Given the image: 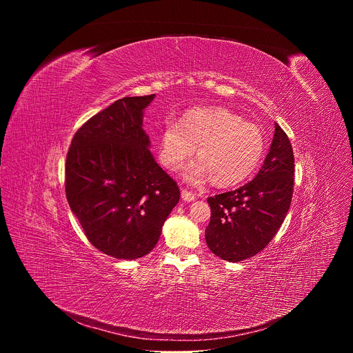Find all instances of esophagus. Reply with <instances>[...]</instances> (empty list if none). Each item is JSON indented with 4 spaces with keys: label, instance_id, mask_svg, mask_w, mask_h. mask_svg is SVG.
Wrapping results in <instances>:
<instances>
[{
    "label": "esophagus",
    "instance_id": "1",
    "mask_svg": "<svg viewBox=\"0 0 353 353\" xmlns=\"http://www.w3.org/2000/svg\"><path fill=\"white\" fill-rule=\"evenodd\" d=\"M181 198L183 201H187V203H191V201L195 199V195L187 190H181Z\"/></svg>",
    "mask_w": 353,
    "mask_h": 353
}]
</instances>
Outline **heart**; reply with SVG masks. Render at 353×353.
Listing matches in <instances>:
<instances>
[{
	"label": "heart",
	"instance_id": "obj_1",
	"mask_svg": "<svg viewBox=\"0 0 353 353\" xmlns=\"http://www.w3.org/2000/svg\"><path fill=\"white\" fill-rule=\"evenodd\" d=\"M196 146L198 159L188 163L183 177L199 184L212 177L219 185H232L254 172L264 154L259 127L223 108H198L180 123L169 120L161 135L159 157L163 166L177 170Z\"/></svg>",
	"mask_w": 353,
	"mask_h": 353
}]
</instances>
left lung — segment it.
<instances>
[{
    "label": "left lung",
    "instance_id": "left-lung-1",
    "mask_svg": "<svg viewBox=\"0 0 353 353\" xmlns=\"http://www.w3.org/2000/svg\"><path fill=\"white\" fill-rule=\"evenodd\" d=\"M294 159L288 135L275 123L270 152L256 177L234 191L210 196L205 240L215 256L237 263L260 253L279 230L293 195Z\"/></svg>",
    "mask_w": 353,
    "mask_h": 353
}]
</instances>
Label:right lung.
<instances>
[{
	"label": "right lung",
	"instance_id": "1",
	"mask_svg": "<svg viewBox=\"0 0 353 353\" xmlns=\"http://www.w3.org/2000/svg\"><path fill=\"white\" fill-rule=\"evenodd\" d=\"M155 94L123 97L74 135L65 162V194L88 240L119 260L154 250L180 199L174 180L158 165L142 128Z\"/></svg>",
	"mask_w": 353,
	"mask_h": 353
}]
</instances>
